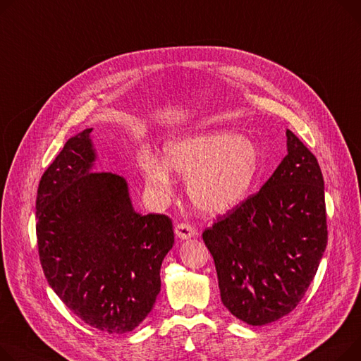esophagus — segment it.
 Instances as JSON below:
<instances>
[{
    "mask_svg": "<svg viewBox=\"0 0 361 361\" xmlns=\"http://www.w3.org/2000/svg\"><path fill=\"white\" fill-rule=\"evenodd\" d=\"M176 235H177L180 239H188V238L196 235V229H195L193 226H191V225L185 224V222H181V224H178V225L176 226Z\"/></svg>",
    "mask_w": 361,
    "mask_h": 361,
    "instance_id": "1",
    "label": "esophagus"
}]
</instances>
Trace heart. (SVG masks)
Masks as SVG:
<instances>
[{
	"mask_svg": "<svg viewBox=\"0 0 361 361\" xmlns=\"http://www.w3.org/2000/svg\"><path fill=\"white\" fill-rule=\"evenodd\" d=\"M164 163L143 157L140 170L151 195L166 200L173 193L170 170L190 176L187 191L200 210L218 214L241 203L259 171L255 143L228 132H210L170 140L164 148Z\"/></svg>",
	"mask_w": 361,
	"mask_h": 361,
	"instance_id": "heart-1",
	"label": "heart"
}]
</instances>
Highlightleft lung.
<instances>
[{
	"instance_id": "8db88e82",
	"label": "left lung",
	"mask_w": 361,
	"mask_h": 361,
	"mask_svg": "<svg viewBox=\"0 0 361 361\" xmlns=\"http://www.w3.org/2000/svg\"><path fill=\"white\" fill-rule=\"evenodd\" d=\"M286 135L287 155L267 183L203 232L222 302L250 325L290 314L328 241L321 166L292 130Z\"/></svg>"
}]
</instances>
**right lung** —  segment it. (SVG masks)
<instances>
[{"mask_svg":"<svg viewBox=\"0 0 361 361\" xmlns=\"http://www.w3.org/2000/svg\"><path fill=\"white\" fill-rule=\"evenodd\" d=\"M91 130L71 137L40 178L39 258L47 283L80 319L125 334L154 307L174 231L168 216L133 210L123 177L91 171Z\"/></svg>","mask_w":361,"mask_h":361,"instance_id":"1","label":"right lung"}]
</instances>
